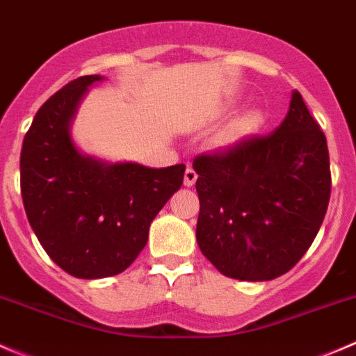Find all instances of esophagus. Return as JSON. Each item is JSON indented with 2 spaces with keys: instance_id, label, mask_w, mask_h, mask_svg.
<instances>
[{
  "instance_id": "esophagus-1",
  "label": "esophagus",
  "mask_w": 356,
  "mask_h": 356,
  "mask_svg": "<svg viewBox=\"0 0 356 356\" xmlns=\"http://www.w3.org/2000/svg\"><path fill=\"white\" fill-rule=\"evenodd\" d=\"M197 181V173H195V170H193L192 166H188L185 170V185L186 186H192L193 183Z\"/></svg>"
}]
</instances>
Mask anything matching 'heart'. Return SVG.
<instances>
[{
    "mask_svg": "<svg viewBox=\"0 0 356 356\" xmlns=\"http://www.w3.org/2000/svg\"><path fill=\"white\" fill-rule=\"evenodd\" d=\"M263 122V112L258 111V108H252V111L244 112L242 115H238L237 119L230 122V124L225 128L223 138L227 142H232V140H237L241 136L248 135V133L254 131L261 126Z\"/></svg>",
    "mask_w": 356,
    "mask_h": 356,
    "instance_id": "heart-1",
    "label": "heart"
}]
</instances>
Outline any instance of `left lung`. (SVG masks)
Masks as SVG:
<instances>
[{
	"label": "left lung",
	"mask_w": 356,
	"mask_h": 356,
	"mask_svg": "<svg viewBox=\"0 0 356 356\" xmlns=\"http://www.w3.org/2000/svg\"><path fill=\"white\" fill-rule=\"evenodd\" d=\"M197 244L225 277L248 282L289 272L316 237L330 197L327 140L299 91L279 128L193 161Z\"/></svg>",
	"instance_id": "1"
}]
</instances>
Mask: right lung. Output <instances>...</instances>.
Instances as JSON below:
<instances>
[{"instance_id": "obj_1", "label": "right lung", "mask_w": 356, "mask_h": 356, "mask_svg": "<svg viewBox=\"0 0 356 356\" xmlns=\"http://www.w3.org/2000/svg\"><path fill=\"white\" fill-rule=\"evenodd\" d=\"M104 76H83L48 98L20 154L27 220L51 259L77 279L124 272L149 241V228L181 186L185 166L108 163L77 149L72 122Z\"/></svg>"}]
</instances>
